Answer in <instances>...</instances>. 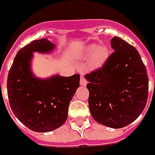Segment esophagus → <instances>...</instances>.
<instances>
[{"label":"esophagus","mask_w":155,"mask_h":155,"mask_svg":"<svg viewBox=\"0 0 155 155\" xmlns=\"http://www.w3.org/2000/svg\"><path fill=\"white\" fill-rule=\"evenodd\" d=\"M80 84L82 86H85L87 84V81L85 80V78L83 77V76H81V81H80Z\"/></svg>","instance_id":"1"}]
</instances>
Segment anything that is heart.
<instances>
[{"instance_id":"b5f03b06","label":"heart","mask_w":155,"mask_h":155,"mask_svg":"<svg viewBox=\"0 0 155 155\" xmlns=\"http://www.w3.org/2000/svg\"><path fill=\"white\" fill-rule=\"evenodd\" d=\"M110 56L109 49L104 45L90 44L77 51V58L80 60L89 58L88 68L96 70L104 65Z\"/></svg>"}]
</instances>
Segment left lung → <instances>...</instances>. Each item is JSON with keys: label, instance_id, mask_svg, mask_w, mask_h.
Masks as SVG:
<instances>
[{"label": "left lung", "instance_id": "left-lung-1", "mask_svg": "<svg viewBox=\"0 0 155 155\" xmlns=\"http://www.w3.org/2000/svg\"><path fill=\"white\" fill-rule=\"evenodd\" d=\"M114 52L102 68L84 76L89 109L102 125L121 128L135 121L145 109L148 77L138 51L121 38L110 40Z\"/></svg>", "mask_w": 155, "mask_h": 155}]
</instances>
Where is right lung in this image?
I'll return each mask as SVG.
<instances>
[{"instance_id": "right-lung-1", "label": "right lung", "mask_w": 155, "mask_h": 155, "mask_svg": "<svg viewBox=\"0 0 155 155\" xmlns=\"http://www.w3.org/2000/svg\"><path fill=\"white\" fill-rule=\"evenodd\" d=\"M56 45L47 39L33 40L17 52L8 76V96L18 120L34 132H51L68 117L69 104L79 87L80 75L37 78L32 71L33 52L49 54Z\"/></svg>"}]
</instances>
